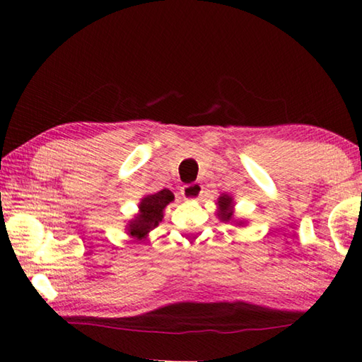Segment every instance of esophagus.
<instances>
[{
  "mask_svg": "<svg viewBox=\"0 0 362 362\" xmlns=\"http://www.w3.org/2000/svg\"><path fill=\"white\" fill-rule=\"evenodd\" d=\"M201 193H203V185L201 183H188V185L182 188V196L188 201L199 199Z\"/></svg>",
  "mask_w": 362,
  "mask_h": 362,
  "instance_id": "1",
  "label": "esophagus"
}]
</instances>
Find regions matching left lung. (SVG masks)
I'll list each match as a JSON object with an SVG mask.
<instances>
[{"label": "left lung", "instance_id": "8db88e82", "mask_svg": "<svg viewBox=\"0 0 362 362\" xmlns=\"http://www.w3.org/2000/svg\"><path fill=\"white\" fill-rule=\"evenodd\" d=\"M217 214L216 216L222 220V222H231L236 226H244L247 225L246 220L235 218V198L226 193H222L217 198Z\"/></svg>", "mask_w": 362, "mask_h": 362}]
</instances>
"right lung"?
Wrapping results in <instances>:
<instances>
[{
	"mask_svg": "<svg viewBox=\"0 0 362 362\" xmlns=\"http://www.w3.org/2000/svg\"><path fill=\"white\" fill-rule=\"evenodd\" d=\"M174 201V193L170 189L164 188L158 193L145 194L139 201V211L134 214L131 220L126 223L127 236L134 238L136 241H145L148 238L150 231L155 230L156 226L163 222L164 209L168 204Z\"/></svg>",
	"mask_w": 362,
	"mask_h": 362,
	"instance_id": "obj_1",
	"label": "right lung"
}]
</instances>
